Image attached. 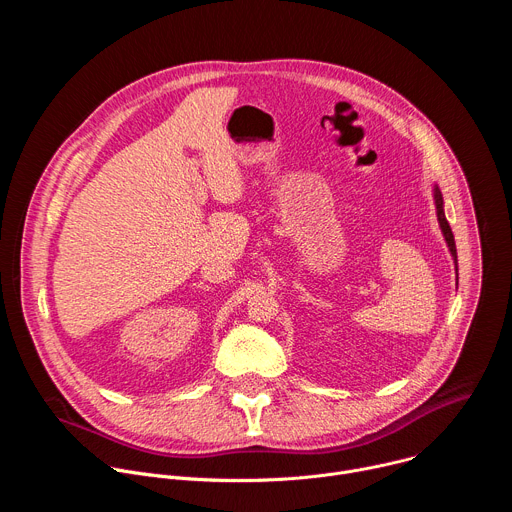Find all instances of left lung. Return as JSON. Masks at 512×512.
Segmentation results:
<instances>
[{
    "label": "left lung",
    "instance_id": "left-lung-1",
    "mask_svg": "<svg viewBox=\"0 0 512 512\" xmlns=\"http://www.w3.org/2000/svg\"><path fill=\"white\" fill-rule=\"evenodd\" d=\"M433 202H435V214H437V223H440V229H442V235L448 243V249L452 253V259H454V265H456V279H458V253H456V241H454V233L446 221V212H444V198H442V190L440 186H433ZM458 285V281H456Z\"/></svg>",
    "mask_w": 512,
    "mask_h": 512
}]
</instances>
